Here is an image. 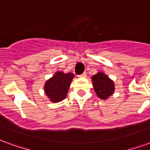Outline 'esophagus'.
Here are the masks:
<instances>
[{
	"label": "esophagus",
	"mask_w": 150,
	"mask_h": 150,
	"mask_svg": "<svg viewBox=\"0 0 150 150\" xmlns=\"http://www.w3.org/2000/svg\"><path fill=\"white\" fill-rule=\"evenodd\" d=\"M86 75H87V73H86V72H83L82 75H79V77H80V78H85V77H86Z\"/></svg>",
	"instance_id": "esophagus-1"
}]
</instances>
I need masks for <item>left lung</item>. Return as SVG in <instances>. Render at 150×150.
I'll list each match as a JSON object with an SVG mask.
<instances>
[{
	"mask_svg": "<svg viewBox=\"0 0 150 150\" xmlns=\"http://www.w3.org/2000/svg\"><path fill=\"white\" fill-rule=\"evenodd\" d=\"M91 79L95 91L100 99L106 100L113 94L115 89L114 83L112 80H111L105 74L98 72L96 75H93Z\"/></svg>",
	"mask_w": 150,
	"mask_h": 150,
	"instance_id": "1",
	"label": "left lung"
}]
</instances>
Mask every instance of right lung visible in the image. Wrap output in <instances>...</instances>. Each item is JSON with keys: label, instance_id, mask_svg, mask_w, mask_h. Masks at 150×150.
Returning <instances> with one entry per match:
<instances>
[{"label": "right lung", "instance_id": "1", "mask_svg": "<svg viewBox=\"0 0 150 150\" xmlns=\"http://www.w3.org/2000/svg\"><path fill=\"white\" fill-rule=\"evenodd\" d=\"M75 75L72 73L56 72L55 75L47 80L44 86L46 95L54 103L64 100L67 96L69 87Z\"/></svg>", "mask_w": 150, "mask_h": 150}]
</instances>
